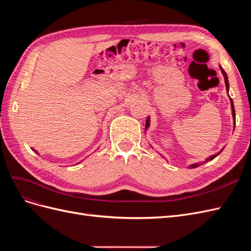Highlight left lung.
Segmentation results:
<instances>
[{"instance_id":"obj_1","label":"left lung","mask_w":251,"mask_h":251,"mask_svg":"<svg viewBox=\"0 0 251 251\" xmlns=\"http://www.w3.org/2000/svg\"><path fill=\"white\" fill-rule=\"evenodd\" d=\"M220 70H221V72H222V74H223V76H224V81H225V86H226V91H227V94H228V91H229V82H228V77H227V74H226V72L224 71V69L223 68L220 66ZM228 97H229V100H230V104H231V114H232V118H233V126H235V112H234V105H233V101H232V100L230 98V96H229V94H228ZM150 125H151V123H150V116L147 118V121H146V128H144V131H148L149 130V127H150ZM224 150V148L220 151H218L217 154H215V155H211V156H209V157H207L206 159H205V161H202V162H196V163H193V164H191V165H188V169H195V168H197V166H199V165H201V164H204V163H206V162H208V161H211L212 159H215L220 153H221V151Z\"/></svg>"}]
</instances>
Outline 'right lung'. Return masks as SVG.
I'll return each instance as SVG.
<instances>
[{"instance_id":"add662e5","label":"right lung","mask_w":251,"mask_h":251,"mask_svg":"<svg viewBox=\"0 0 251 251\" xmlns=\"http://www.w3.org/2000/svg\"><path fill=\"white\" fill-rule=\"evenodd\" d=\"M33 151H35V153H36V154H39V153H37V151H35V150H33Z\"/></svg>"}]
</instances>
